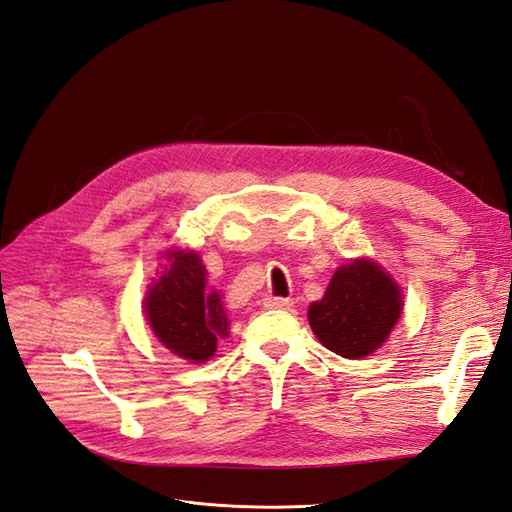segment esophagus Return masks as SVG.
Listing matches in <instances>:
<instances>
[{"instance_id":"1","label":"esophagus","mask_w":512,"mask_h":512,"mask_svg":"<svg viewBox=\"0 0 512 512\" xmlns=\"http://www.w3.org/2000/svg\"><path fill=\"white\" fill-rule=\"evenodd\" d=\"M267 309H292L294 301L292 299H284V297H269L265 301Z\"/></svg>"}]
</instances>
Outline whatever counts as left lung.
<instances>
[{"label":"left lung","instance_id":"8db88e82","mask_svg":"<svg viewBox=\"0 0 512 512\" xmlns=\"http://www.w3.org/2000/svg\"><path fill=\"white\" fill-rule=\"evenodd\" d=\"M401 290L374 260L339 267L324 297L309 305V327L320 344L344 359L376 352L401 316Z\"/></svg>","mask_w":512,"mask_h":512}]
</instances>
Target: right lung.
Listing matches in <instances>:
<instances>
[{"label":"right lung","mask_w":512,"mask_h":512,"mask_svg":"<svg viewBox=\"0 0 512 512\" xmlns=\"http://www.w3.org/2000/svg\"><path fill=\"white\" fill-rule=\"evenodd\" d=\"M164 273L145 297V314L160 342L192 363L209 361L228 337L230 320L218 290L209 288L207 269L196 252L168 250Z\"/></svg>","instance_id":"add662e5"}]
</instances>
